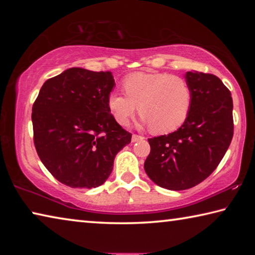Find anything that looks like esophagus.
I'll use <instances>...</instances> for the list:
<instances>
[{
    "label": "esophagus",
    "instance_id": "34e87169",
    "mask_svg": "<svg viewBox=\"0 0 255 255\" xmlns=\"http://www.w3.org/2000/svg\"><path fill=\"white\" fill-rule=\"evenodd\" d=\"M144 137L140 136V135H136V133H133L132 137H131V141L132 143H135V141H138V140H143Z\"/></svg>",
    "mask_w": 255,
    "mask_h": 255
}]
</instances>
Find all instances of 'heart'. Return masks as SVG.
I'll use <instances>...</instances> for the list:
<instances>
[{"label": "heart", "mask_w": 255, "mask_h": 255, "mask_svg": "<svg viewBox=\"0 0 255 255\" xmlns=\"http://www.w3.org/2000/svg\"><path fill=\"white\" fill-rule=\"evenodd\" d=\"M123 86L126 94L111 92L107 101L112 117L123 126L135 116L137 109L141 124L147 125L155 133L173 131L187 120L192 89L183 77L138 72L125 77Z\"/></svg>", "instance_id": "1"}]
</instances>
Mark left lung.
<instances>
[{
    "instance_id": "obj_1",
    "label": "left lung",
    "mask_w": 255,
    "mask_h": 255,
    "mask_svg": "<svg viewBox=\"0 0 255 255\" xmlns=\"http://www.w3.org/2000/svg\"><path fill=\"white\" fill-rule=\"evenodd\" d=\"M192 89L189 116L178 130L149 138L145 172L154 183L169 190L199 184L221 163L234 133L231 91L214 74L187 72Z\"/></svg>"
}]
</instances>
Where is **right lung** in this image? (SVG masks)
I'll use <instances>...</instances> for the list:
<instances>
[{"mask_svg": "<svg viewBox=\"0 0 255 255\" xmlns=\"http://www.w3.org/2000/svg\"><path fill=\"white\" fill-rule=\"evenodd\" d=\"M111 72L80 67L47 80L32 106L33 143L51 175L71 188H97L130 143L108 108Z\"/></svg>", "mask_w": 255, "mask_h": 255, "instance_id": "right-lung-1", "label": "right lung"}]
</instances>
